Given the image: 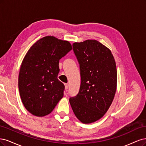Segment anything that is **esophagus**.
I'll return each mask as SVG.
<instances>
[{
	"mask_svg": "<svg viewBox=\"0 0 146 146\" xmlns=\"http://www.w3.org/2000/svg\"><path fill=\"white\" fill-rule=\"evenodd\" d=\"M68 84H67V83L65 84V88L67 90V89H68Z\"/></svg>",
	"mask_w": 146,
	"mask_h": 146,
	"instance_id": "obj_1",
	"label": "esophagus"
}]
</instances>
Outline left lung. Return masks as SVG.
Here are the masks:
<instances>
[{
    "label": "left lung",
    "mask_w": 146,
    "mask_h": 146,
    "mask_svg": "<svg viewBox=\"0 0 146 146\" xmlns=\"http://www.w3.org/2000/svg\"><path fill=\"white\" fill-rule=\"evenodd\" d=\"M73 51L81 73L76 96L69 101L77 118L84 124L101 119L111 106L116 90V62L111 51L96 40L74 42Z\"/></svg>",
    "instance_id": "8db88e82"
}]
</instances>
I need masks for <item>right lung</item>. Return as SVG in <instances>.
<instances>
[{
    "mask_svg": "<svg viewBox=\"0 0 146 146\" xmlns=\"http://www.w3.org/2000/svg\"><path fill=\"white\" fill-rule=\"evenodd\" d=\"M72 49L68 41L48 36L28 51L21 66L18 86L23 104L32 115L50 114L62 98L65 86L58 79L59 62Z\"/></svg>",
    "mask_w": 146,
    "mask_h": 146,
    "instance_id": "right-lung-1",
    "label": "right lung"
}]
</instances>
